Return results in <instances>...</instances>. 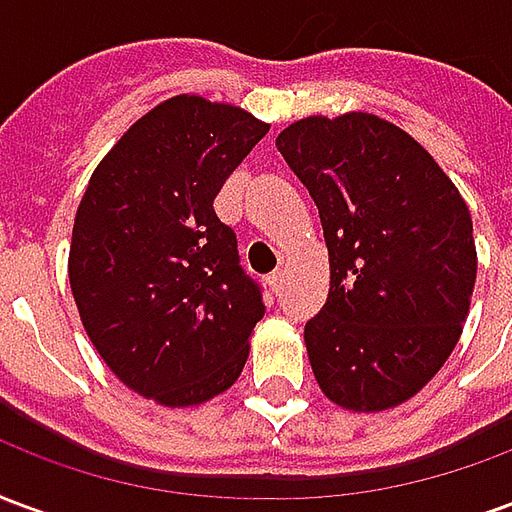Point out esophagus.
<instances>
[{"label":"esophagus","instance_id":"34e87169","mask_svg":"<svg viewBox=\"0 0 512 512\" xmlns=\"http://www.w3.org/2000/svg\"><path fill=\"white\" fill-rule=\"evenodd\" d=\"M266 282H268V288L274 290V293H279V290H282V282H285V271H282V268L271 271V274L266 277Z\"/></svg>","mask_w":512,"mask_h":512}]
</instances>
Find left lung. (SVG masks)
I'll list each match as a JSON object with an SVG mask.
<instances>
[{
	"label": "left lung",
	"instance_id": "1",
	"mask_svg": "<svg viewBox=\"0 0 512 512\" xmlns=\"http://www.w3.org/2000/svg\"><path fill=\"white\" fill-rule=\"evenodd\" d=\"M277 150L329 249V299L304 326L315 381L348 411L400 406L450 359L469 315V208L414 136L367 112L296 120Z\"/></svg>",
	"mask_w": 512,
	"mask_h": 512
}]
</instances>
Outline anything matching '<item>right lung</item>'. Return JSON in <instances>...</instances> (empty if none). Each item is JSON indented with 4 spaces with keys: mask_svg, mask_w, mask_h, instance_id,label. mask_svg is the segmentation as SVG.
<instances>
[{
    "mask_svg": "<svg viewBox=\"0 0 512 512\" xmlns=\"http://www.w3.org/2000/svg\"><path fill=\"white\" fill-rule=\"evenodd\" d=\"M266 134L241 106L175 95L117 139L79 202L68 277L84 332L161 406H200L246 365L266 307L213 200Z\"/></svg>",
    "mask_w": 512,
    "mask_h": 512,
    "instance_id": "1",
    "label": "right lung"
}]
</instances>
